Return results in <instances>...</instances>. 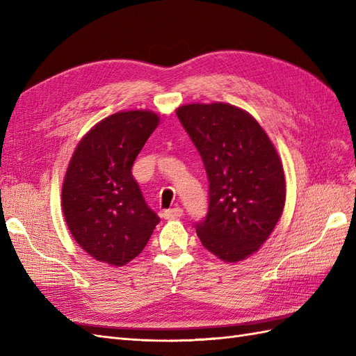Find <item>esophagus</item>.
I'll use <instances>...</instances> for the list:
<instances>
[{
    "label": "esophagus",
    "instance_id": "esophagus-1",
    "mask_svg": "<svg viewBox=\"0 0 356 356\" xmlns=\"http://www.w3.org/2000/svg\"><path fill=\"white\" fill-rule=\"evenodd\" d=\"M182 213H184V211H182L179 207H175V208H172V209H166L165 213H163V217H165L166 220H172V218L181 217Z\"/></svg>",
    "mask_w": 356,
    "mask_h": 356
}]
</instances>
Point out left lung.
Returning a JSON list of instances; mask_svg holds the SVG:
<instances>
[{
	"instance_id": "8db88e82",
	"label": "left lung",
	"mask_w": 356,
	"mask_h": 356,
	"mask_svg": "<svg viewBox=\"0 0 356 356\" xmlns=\"http://www.w3.org/2000/svg\"><path fill=\"white\" fill-rule=\"evenodd\" d=\"M182 127L207 170V217L195 224L202 245L227 263L255 252L273 232L285 204L282 163L250 114L229 104L178 108Z\"/></svg>"
}]
</instances>
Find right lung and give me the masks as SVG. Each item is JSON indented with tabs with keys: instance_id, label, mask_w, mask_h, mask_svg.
<instances>
[{
	"instance_id": "obj_1",
	"label": "right lung",
	"mask_w": 356,
	"mask_h": 356,
	"mask_svg": "<svg viewBox=\"0 0 356 356\" xmlns=\"http://www.w3.org/2000/svg\"><path fill=\"white\" fill-rule=\"evenodd\" d=\"M159 117L115 113L75 148L62 188L71 234L95 260L123 266L143 252L160 218L147 207L132 166Z\"/></svg>"
}]
</instances>
